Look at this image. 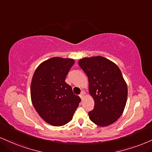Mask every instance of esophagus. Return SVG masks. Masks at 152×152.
I'll return each instance as SVG.
<instances>
[{
	"mask_svg": "<svg viewBox=\"0 0 152 152\" xmlns=\"http://www.w3.org/2000/svg\"><path fill=\"white\" fill-rule=\"evenodd\" d=\"M84 95H85V92H83V91H82V92L81 93V94L79 95L80 98H81V99H83V98H84Z\"/></svg>",
	"mask_w": 152,
	"mask_h": 152,
	"instance_id": "esophagus-1",
	"label": "esophagus"
}]
</instances>
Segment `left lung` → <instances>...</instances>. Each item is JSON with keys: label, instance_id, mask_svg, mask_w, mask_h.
I'll return each instance as SVG.
<instances>
[{"label": "left lung", "instance_id": "8db88e82", "mask_svg": "<svg viewBox=\"0 0 152 152\" xmlns=\"http://www.w3.org/2000/svg\"><path fill=\"white\" fill-rule=\"evenodd\" d=\"M78 65L88 78L89 93L94 98L91 120L105 127L121 116L127 98V87L121 71L115 64L103 56L83 58Z\"/></svg>", "mask_w": 152, "mask_h": 152}]
</instances>
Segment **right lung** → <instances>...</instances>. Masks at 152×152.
Returning <instances> with one entry per match:
<instances>
[{
  "instance_id": "obj_1",
  "label": "right lung",
  "mask_w": 152,
  "mask_h": 152,
  "mask_svg": "<svg viewBox=\"0 0 152 152\" xmlns=\"http://www.w3.org/2000/svg\"><path fill=\"white\" fill-rule=\"evenodd\" d=\"M74 60L53 57L34 71L31 83V99L36 111L47 123L62 126L71 121L81 102L65 82Z\"/></svg>"
}]
</instances>
